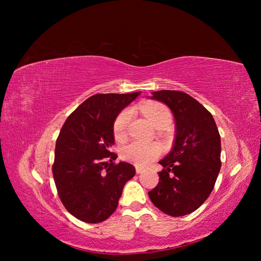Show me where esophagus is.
<instances>
[{
  "instance_id": "34e87169",
  "label": "esophagus",
  "mask_w": 261,
  "mask_h": 261,
  "mask_svg": "<svg viewBox=\"0 0 261 261\" xmlns=\"http://www.w3.org/2000/svg\"><path fill=\"white\" fill-rule=\"evenodd\" d=\"M143 172H144V169H143V168L136 167V173H137V174H140V173H143Z\"/></svg>"
}]
</instances>
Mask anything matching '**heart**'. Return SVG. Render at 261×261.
Here are the masks:
<instances>
[{
	"instance_id": "1",
	"label": "heart",
	"mask_w": 261,
	"mask_h": 261,
	"mask_svg": "<svg viewBox=\"0 0 261 261\" xmlns=\"http://www.w3.org/2000/svg\"><path fill=\"white\" fill-rule=\"evenodd\" d=\"M143 112L148 120L156 128L167 127L172 121L170 110L161 103H149L143 107ZM132 118V111L126 109L117 115L113 125L114 136L117 140L125 139L127 135V127ZM162 152V147L159 143H141L132 141L122 149V158L124 160L134 163L138 167H146L152 162Z\"/></svg>"
}]
</instances>
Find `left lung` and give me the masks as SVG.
<instances>
[{
	"mask_svg": "<svg viewBox=\"0 0 261 261\" xmlns=\"http://www.w3.org/2000/svg\"><path fill=\"white\" fill-rule=\"evenodd\" d=\"M151 99L170 108L176 135L170 153L159 161L163 170L149 198L162 212L181 217L198 209L215 187L221 168L220 134L211 113L189 94L159 90Z\"/></svg>",
	"mask_w": 261,
	"mask_h": 261,
	"instance_id": "obj_1",
	"label": "left lung"
}]
</instances>
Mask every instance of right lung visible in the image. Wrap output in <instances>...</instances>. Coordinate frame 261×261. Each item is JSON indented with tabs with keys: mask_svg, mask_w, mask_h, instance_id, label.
I'll use <instances>...</instances> for the list:
<instances>
[{
	"mask_svg": "<svg viewBox=\"0 0 261 261\" xmlns=\"http://www.w3.org/2000/svg\"><path fill=\"white\" fill-rule=\"evenodd\" d=\"M140 94L98 93L70 114L55 145L53 177L66 210L87 223H99L116 210L124 185L135 175L127 162L115 164L113 125Z\"/></svg>",
	"mask_w": 261,
	"mask_h": 261,
	"instance_id": "1",
	"label": "right lung"
}]
</instances>
